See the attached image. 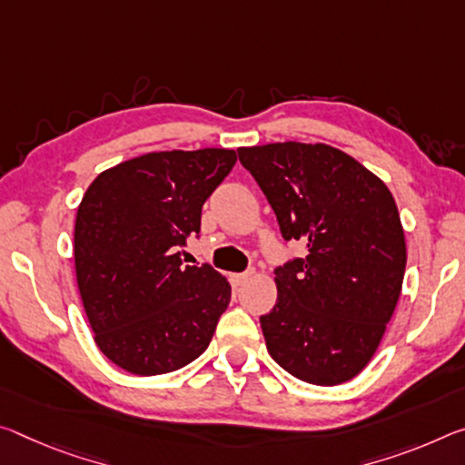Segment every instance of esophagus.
Masks as SVG:
<instances>
[{"label":"esophagus","instance_id":"esophagus-1","mask_svg":"<svg viewBox=\"0 0 465 465\" xmlns=\"http://www.w3.org/2000/svg\"><path fill=\"white\" fill-rule=\"evenodd\" d=\"M252 275V271H246V272H235V275H232V282L235 283V285H242L246 282V279Z\"/></svg>","mask_w":465,"mask_h":465}]
</instances>
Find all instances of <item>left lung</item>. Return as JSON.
Instances as JSON below:
<instances>
[{
	"label": "left lung",
	"instance_id": "left-lung-1",
	"mask_svg": "<svg viewBox=\"0 0 465 465\" xmlns=\"http://www.w3.org/2000/svg\"><path fill=\"white\" fill-rule=\"evenodd\" d=\"M285 242L306 256L275 269L277 304L261 316L267 350L293 377L339 385L377 351L401 293L405 240L389 188L327 144L238 149Z\"/></svg>",
	"mask_w": 465,
	"mask_h": 465
}]
</instances>
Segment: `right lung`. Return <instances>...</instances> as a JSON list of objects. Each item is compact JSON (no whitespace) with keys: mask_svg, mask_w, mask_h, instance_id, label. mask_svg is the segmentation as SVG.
<instances>
[{"mask_svg":"<svg viewBox=\"0 0 465 465\" xmlns=\"http://www.w3.org/2000/svg\"><path fill=\"white\" fill-rule=\"evenodd\" d=\"M227 149L165 151L97 175L78 206L74 261L99 350L140 377L173 372L209 348L232 287L183 264L203 204L232 172Z\"/></svg>","mask_w":465,"mask_h":465,"instance_id":"right-lung-1","label":"right lung"}]
</instances>
